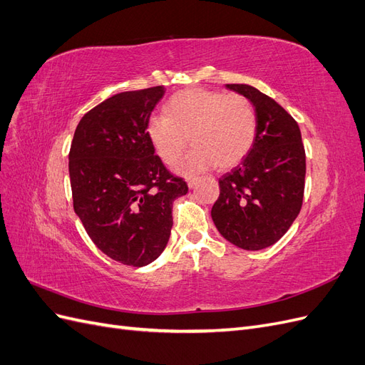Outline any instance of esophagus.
<instances>
[{"label": "esophagus", "mask_w": 365, "mask_h": 365, "mask_svg": "<svg viewBox=\"0 0 365 365\" xmlns=\"http://www.w3.org/2000/svg\"><path fill=\"white\" fill-rule=\"evenodd\" d=\"M196 182H197V178H195V176H190V178H187V185H189L190 189L196 185Z\"/></svg>", "instance_id": "esophagus-1"}]
</instances>
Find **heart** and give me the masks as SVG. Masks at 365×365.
<instances>
[{"mask_svg":"<svg viewBox=\"0 0 365 365\" xmlns=\"http://www.w3.org/2000/svg\"><path fill=\"white\" fill-rule=\"evenodd\" d=\"M256 132V111L247 97L204 88L176 93L165 105L164 115L152 117L148 125L153 148L168 164L181 158L190 140L193 149L176 165L182 175L215 165L233 168L247 157Z\"/></svg>","mask_w":365,"mask_h":365,"instance_id":"1","label":"heart"}]
</instances>
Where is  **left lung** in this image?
<instances>
[{
    "label": "left lung",
    "instance_id": "8db88e82",
    "mask_svg": "<svg viewBox=\"0 0 365 365\" xmlns=\"http://www.w3.org/2000/svg\"><path fill=\"white\" fill-rule=\"evenodd\" d=\"M257 117L256 140L237 168L219 178L212 219L222 237L242 250L274 245L300 213L306 155L297 121L254 86L230 83Z\"/></svg>",
    "mask_w": 365,
    "mask_h": 365
}]
</instances>
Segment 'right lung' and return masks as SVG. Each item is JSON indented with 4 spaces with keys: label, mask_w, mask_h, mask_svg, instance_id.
<instances>
[{
    "label": "right lung",
    "mask_w": 365,
    "mask_h": 365,
    "mask_svg": "<svg viewBox=\"0 0 365 365\" xmlns=\"http://www.w3.org/2000/svg\"><path fill=\"white\" fill-rule=\"evenodd\" d=\"M164 86L106 98L77 125L68 155L74 212L108 257L146 267L164 251L172 204L189 192L164 168L148 134Z\"/></svg>",
    "instance_id": "add662e5"
}]
</instances>
